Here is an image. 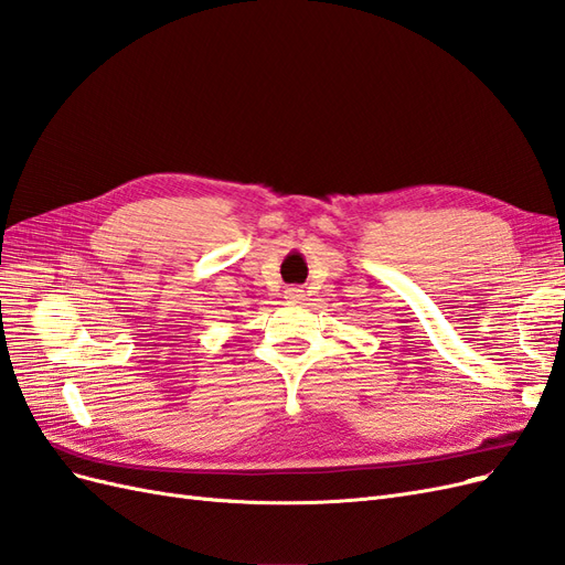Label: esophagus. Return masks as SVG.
Listing matches in <instances>:
<instances>
[{"label": "esophagus", "instance_id": "34e87169", "mask_svg": "<svg viewBox=\"0 0 565 565\" xmlns=\"http://www.w3.org/2000/svg\"><path fill=\"white\" fill-rule=\"evenodd\" d=\"M285 299H287V301H303V289H299V287H287V289H285Z\"/></svg>", "mask_w": 565, "mask_h": 565}]
</instances>
